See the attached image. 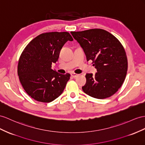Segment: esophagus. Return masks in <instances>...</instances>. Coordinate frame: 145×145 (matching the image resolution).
<instances>
[{"label":"esophagus","instance_id":"34e87169","mask_svg":"<svg viewBox=\"0 0 145 145\" xmlns=\"http://www.w3.org/2000/svg\"><path fill=\"white\" fill-rule=\"evenodd\" d=\"M79 76V74H76L75 73H71V76L73 78H76L77 76Z\"/></svg>","mask_w":145,"mask_h":145}]
</instances>
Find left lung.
I'll use <instances>...</instances> for the list:
<instances>
[{
    "mask_svg": "<svg viewBox=\"0 0 145 145\" xmlns=\"http://www.w3.org/2000/svg\"><path fill=\"white\" fill-rule=\"evenodd\" d=\"M71 34L97 71L95 75L86 73L83 91L96 99L111 97L121 88L127 74V58L123 46L113 35L101 29L71 32Z\"/></svg>",
    "mask_w": 145,
    "mask_h": 145,
    "instance_id": "1",
    "label": "left lung"
}]
</instances>
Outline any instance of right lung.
<instances>
[{
    "label": "right lung",
    "mask_w": 145,
    "mask_h": 145,
    "mask_svg": "<svg viewBox=\"0 0 145 145\" xmlns=\"http://www.w3.org/2000/svg\"><path fill=\"white\" fill-rule=\"evenodd\" d=\"M73 39L67 32H52L40 34L24 48L19 59L18 75L26 93L35 101H53L64 90L70 75L51 69L64 44Z\"/></svg>",
    "instance_id": "add662e5"
}]
</instances>
